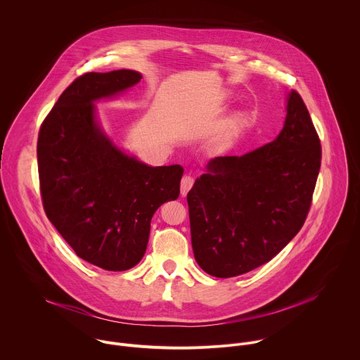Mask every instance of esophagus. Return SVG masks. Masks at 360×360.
I'll use <instances>...</instances> for the list:
<instances>
[{"mask_svg": "<svg viewBox=\"0 0 360 360\" xmlns=\"http://www.w3.org/2000/svg\"><path fill=\"white\" fill-rule=\"evenodd\" d=\"M193 182H195V179H193V176H191V175H185V176L182 178V181H181V195H182V196H185V195L188 193V191L192 188Z\"/></svg>", "mask_w": 360, "mask_h": 360, "instance_id": "obj_1", "label": "esophagus"}]
</instances>
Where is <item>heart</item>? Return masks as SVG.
Masks as SVG:
<instances>
[{"mask_svg": "<svg viewBox=\"0 0 360 360\" xmlns=\"http://www.w3.org/2000/svg\"><path fill=\"white\" fill-rule=\"evenodd\" d=\"M242 124H243L242 117L233 118V120L221 131V134H219L218 138H217V142H218L221 146L228 145L229 141H231V139L235 136V134L238 132V129L242 127Z\"/></svg>", "mask_w": 360, "mask_h": 360, "instance_id": "obj_1", "label": "heart"}]
</instances>
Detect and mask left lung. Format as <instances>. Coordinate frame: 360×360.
I'll return each mask as SVG.
<instances>
[{
  "label": "left lung",
  "instance_id": "obj_1",
  "mask_svg": "<svg viewBox=\"0 0 360 360\" xmlns=\"http://www.w3.org/2000/svg\"><path fill=\"white\" fill-rule=\"evenodd\" d=\"M321 160L309 111L292 91L272 142L242 157L211 160L188 192L198 265L212 276L233 278L269 262L303 226Z\"/></svg>",
  "mask_w": 360,
  "mask_h": 360
}]
</instances>
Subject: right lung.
<instances>
[{
  "instance_id": "right-lung-1",
  "label": "right lung",
  "mask_w": 360,
  "mask_h": 360,
  "mask_svg": "<svg viewBox=\"0 0 360 360\" xmlns=\"http://www.w3.org/2000/svg\"><path fill=\"white\" fill-rule=\"evenodd\" d=\"M131 70L78 77L45 117L37 157L44 211L81 259L105 271L134 268L150 219L179 196L181 165L148 167L102 132L94 102L138 84Z\"/></svg>"
}]
</instances>
